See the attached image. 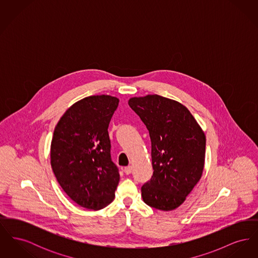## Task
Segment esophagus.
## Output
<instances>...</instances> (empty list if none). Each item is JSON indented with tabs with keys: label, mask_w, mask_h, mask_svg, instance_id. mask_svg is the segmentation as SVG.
I'll return each instance as SVG.
<instances>
[{
	"label": "esophagus",
	"mask_w": 258,
	"mask_h": 258,
	"mask_svg": "<svg viewBox=\"0 0 258 258\" xmlns=\"http://www.w3.org/2000/svg\"><path fill=\"white\" fill-rule=\"evenodd\" d=\"M123 171H124L126 175H128V174H131L133 172V167L132 166H126V167H124Z\"/></svg>",
	"instance_id": "obj_1"
}]
</instances>
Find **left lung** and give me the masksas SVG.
<instances>
[{
  "label": "left lung",
  "mask_w": 258,
  "mask_h": 258,
  "mask_svg": "<svg viewBox=\"0 0 258 258\" xmlns=\"http://www.w3.org/2000/svg\"><path fill=\"white\" fill-rule=\"evenodd\" d=\"M145 123L152 142L151 180L141 187L143 201L172 211L184 203L199 182L205 162L206 137L182 103L159 95L128 99Z\"/></svg>",
  "instance_id": "obj_1"
}]
</instances>
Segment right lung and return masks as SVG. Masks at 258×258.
<instances>
[{
	"label": "right lung",
	"instance_id": "1",
	"mask_svg": "<svg viewBox=\"0 0 258 258\" xmlns=\"http://www.w3.org/2000/svg\"><path fill=\"white\" fill-rule=\"evenodd\" d=\"M119 98L90 96L74 103L55 126L50 163L58 183L81 207L100 210L110 204L120 181L111 160L108 125Z\"/></svg>",
	"mask_w": 258,
	"mask_h": 258
}]
</instances>
